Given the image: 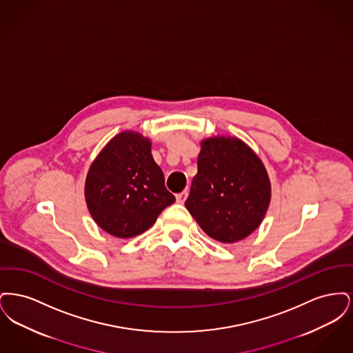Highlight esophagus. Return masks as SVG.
I'll use <instances>...</instances> for the list:
<instances>
[{
	"label": "esophagus",
	"mask_w": 353,
	"mask_h": 353,
	"mask_svg": "<svg viewBox=\"0 0 353 353\" xmlns=\"http://www.w3.org/2000/svg\"><path fill=\"white\" fill-rule=\"evenodd\" d=\"M186 197H188V190H183L181 193L176 194V200H177L179 203H184L185 200H186Z\"/></svg>",
	"instance_id": "1"
}]
</instances>
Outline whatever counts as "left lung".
<instances>
[{"label":"left lung","instance_id":"1","mask_svg":"<svg viewBox=\"0 0 353 353\" xmlns=\"http://www.w3.org/2000/svg\"><path fill=\"white\" fill-rule=\"evenodd\" d=\"M197 168L185 205L202 230L222 243L252 234L271 200L269 174L255 152L236 137H209Z\"/></svg>","mask_w":353,"mask_h":353}]
</instances>
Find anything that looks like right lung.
I'll return each mask as SVG.
<instances>
[{"label": "right lung", "instance_id": "obj_1", "mask_svg": "<svg viewBox=\"0 0 353 353\" xmlns=\"http://www.w3.org/2000/svg\"><path fill=\"white\" fill-rule=\"evenodd\" d=\"M151 140L134 131L112 137L88 169L84 197L88 212L104 232L118 238L144 233L173 202Z\"/></svg>", "mask_w": 353, "mask_h": 353}]
</instances>
